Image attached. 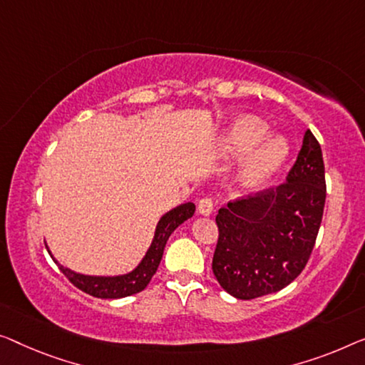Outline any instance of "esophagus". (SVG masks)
I'll use <instances>...</instances> for the list:
<instances>
[{
    "instance_id": "1",
    "label": "esophagus",
    "mask_w": 365,
    "mask_h": 365,
    "mask_svg": "<svg viewBox=\"0 0 365 365\" xmlns=\"http://www.w3.org/2000/svg\"><path fill=\"white\" fill-rule=\"evenodd\" d=\"M198 213L203 216H210L213 213V201L208 197H203L198 201Z\"/></svg>"
}]
</instances>
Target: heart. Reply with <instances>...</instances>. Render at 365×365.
Wrapping results in <instances>:
<instances>
[{"instance_id": "b5f03b06", "label": "heart", "mask_w": 365, "mask_h": 365, "mask_svg": "<svg viewBox=\"0 0 365 365\" xmlns=\"http://www.w3.org/2000/svg\"><path fill=\"white\" fill-rule=\"evenodd\" d=\"M265 130H267V124L257 116L239 118L232 123L222 139V150L227 155H241L264 138ZM287 152V143L282 138L274 135L262 140L249 154L239 173L244 187L257 188L267 183L284 164Z\"/></svg>"}]
</instances>
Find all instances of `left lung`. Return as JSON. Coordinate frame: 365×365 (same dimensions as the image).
Listing matches in <instances>:
<instances>
[{
	"label": "left lung",
	"mask_w": 365,
	"mask_h": 365,
	"mask_svg": "<svg viewBox=\"0 0 365 365\" xmlns=\"http://www.w3.org/2000/svg\"><path fill=\"white\" fill-rule=\"evenodd\" d=\"M324 200L322 148L308 129L287 182L217 211L213 274L220 285L252 300L292 284L312 255Z\"/></svg>",
	"instance_id": "left-lung-1"
}]
</instances>
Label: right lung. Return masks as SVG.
<instances>
[{"mask_svg":"<svg viewBox=\"0 0 365 365\" xmlns=\"http://www.w3.org/2000/svg\"><path fill=\"white\" fill-rule=\"evenodd\" d=\"M193 213H195V205L183 203L162 216L160 221L157 222L155 235H154V239H152L149 251L145 252L144 259L140 260L138 267L126 275H116V277L81 275V274H77V272L63 267V265L58 264L56 259L53 260L58 264V269L62 270V274L67 277L75 287L80 288L81 292L88 293L91 297L124 298V297L134 295V293L143 292L144 288L149 285L152 277H154L155 270L160 264L162 254H164L167 239L170 237L172 232L175 231L183 221H187L188 217H192Z\"/></svg>","mask_w":365,"mask_h":365,"instance_id":"right-lung-1","label":"right lung"}]
</instances>
